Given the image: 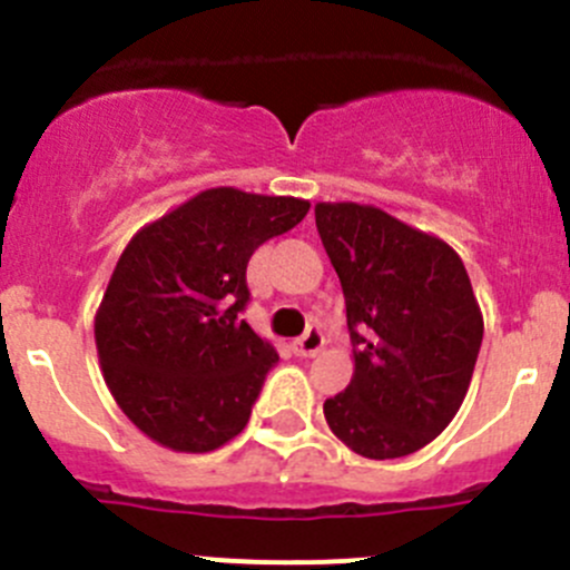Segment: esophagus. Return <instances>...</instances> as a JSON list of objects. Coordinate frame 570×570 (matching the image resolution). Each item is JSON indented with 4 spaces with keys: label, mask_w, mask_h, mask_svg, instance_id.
<instances>
[{
    "label": "esophagus",
    "mask_w": 570,
    "mask_h": 570,
    "mask_svg": "<svg viewBox=\"0 0 570 570\" xmlns=\"http://www.w3.org/2000/svg\"><path fill=\"white\" fill-rule=\"evenodd\" d=\"M322 344H325V336H322L320 327H312V331L303 333L292 347H295V353L301 355V358H314V355L322 350Z\"/></svg>",
    "instance_id": "1"
}]
</instances>
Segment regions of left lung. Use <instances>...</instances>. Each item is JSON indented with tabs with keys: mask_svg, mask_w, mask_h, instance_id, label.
Returning <instances> with one entry per match:
<instances>
[{
	"mask_svg": "<svg viewBox=\"0 0 570 570\" xmlns=\"http://www.w3.org/2000/svg\"><path fill=\"white\" fill-rule=\"evenodd\" d=\"M342 281L355 372L325 400L327 428L355 455L405 458L461 411L482 344V312L461 256L370 204L314 206Z\"/></svg>",
	"mask_w": 570,
	"mask_h": 570,
	"instance_id": "1",
	"label": "left lung"
}]
</instances>
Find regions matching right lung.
Masks as SVG:
<instances>
[{
	"mask_svg": "<svg viewBox=\"0 0 570 570\" xmlns=\"http://www.w3.org/2000/svg\"><path fill=\"white\" fill-rule=\"evenodd\" d=\"M292 195L212 187L129 239L96 312L109 394L174 452H212L245 430L273 344L239 317L253 250L306 217Z\"/></svg>",
	"mask_w": 570,
	"mask_h": 570,
	"instance_id": "right-lung-1",
	"label": "right lung"
}]
</instances>
